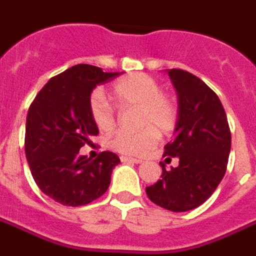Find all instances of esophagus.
Listing matches in <instances>:
<instances>
[{
    "instance_id": "34e87169",
    "label": "esophagus",
    "mask_w": 256,
    "mask_h": 256,
    "mask_svg": "<svg viewBox=\"0 0 256 256\" xmlns=\"http://www.w3.org/2000/svg\"><path fill=\"white\" fill-rule=\"evenodd\" d=\"M121 162H130V163H136V164H139L143 160L142 159H138V158H130V156H120Z\"/></svg>"
}]
</instances>
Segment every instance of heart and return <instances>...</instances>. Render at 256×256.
<instances>
[{"instance_id":"1","label":"heart","mask_w":256,"mask_h":256,"mask_svg":"<svg viewBox=\"0 0 256 256\" xmlns=\"http://www.w3.org/2000/svg\"><path fill=\"white\" fill-rule=\"evenodd\" d=\"M110 98L117 109L138 108V124L143 126L136 132L120 130L108 140V147L124 155H143L155 147L160 135L176 130L180 110L172 96L162 93L160 84L152 76L142 72L130 74L110 86ZM89 114L94 126L102 132L116 126V113L100 92L89 98Z\"/></svg>"}]
</instances>
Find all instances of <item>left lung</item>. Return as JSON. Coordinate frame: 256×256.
Returning a JSON list of instances; mask_svg holds the SVG:
<instances>
[{
  "mask_svg": "<svg viewBox=\"0 0 256 256\" xmlns=\"http://www.w3.org/2000/svg\"><path fill=\"white\" fill-rule=\"evenodd\" d=\"M168 76L178 94L180 118L163 156H178L180 166L167 172L160 163V180L147 186L146 193L167 210L186 212L205 202L222 182L230 130L222 101L204 80L180 68H172Z\"/></svg>",
  "mask_w": 256,
  "mask_h": 256,
  "instance_id": "obj_1",
  "label": "left lung"
}]
</instances>
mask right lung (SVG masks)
<instances>
[{"instance_id": "obj_1", "label": "right lung", "mask_w": 256, "mask_h": 256, "mask_svg": "<svg viewBox=\"0 0 256 256\" xmlns=\"http://www.w3.org/2000/svg\"><path fill=\"white\" fill-rule=\"evenodd\" d=\"M120 72L76 64L52 76L32 101L26 114V156L36 185L54 201L80 206L100 198L110 185L120 159L102 151L94 160L80 155L98 135L89 114V98L100 84Z\"/></svg>"}]
</instances>
